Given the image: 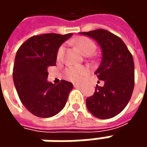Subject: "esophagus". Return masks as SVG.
<instances>
[{
	"label": "esophagus",
	"instance_id": "obj_1",
	"mask_svg": "<svg viewBox=\"0 0 147 147\" xmlns=\"http://www.w3.org/2000/svg\"><path fill=\"white\" fill-rule=\"evenodd\" d=\"M73 85H74V88H79V87L81 86V85H80V84H78V83H74Z\"/></svg>",
	"mask_w": 147,
	"mask_h": 147
}]
</instances>
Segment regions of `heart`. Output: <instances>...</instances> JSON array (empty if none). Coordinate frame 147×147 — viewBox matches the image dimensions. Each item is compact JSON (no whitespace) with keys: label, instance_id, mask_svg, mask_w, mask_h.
Segmentation results:
<instances>
[{"label":"heart","instance_id":"obj_1","mask_svg":"<svg viewBox=\"0 0 147 147\" xmlns=\"http://www.w3.org/2000/svg\"><path fill=\"white\" fill-rule=\"evenodd\" d=\"M74 43L75 44L79 51L83 55H91L96 50V44L92 39L87 37H78L74 40ZM65 51L64 46H60L57 51V59H59ZM89 73L88 68L83 66H69L65 69V74L68 79L74 82H81L82 79L87 76Z\"/></svg>","mask_w":147,"mask_h":147}]
</instances>
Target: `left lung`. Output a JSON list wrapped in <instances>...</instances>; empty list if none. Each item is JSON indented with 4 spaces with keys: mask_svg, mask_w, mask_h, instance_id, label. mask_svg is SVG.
<instances>
[{
    "mask_svg": "<svg viewBox=\"0 0 147 147\" xmlns=\"http://www.w3.org/2000/svg\"><path fill=\"white\" fill-rule=\"evenodd\" d=\"M96 40L101 47L102 59L95 74L104 81L86 100L88 110L98 119L119 115L128 103L134 88V63L121 38L105 29L79 32Z\"/></svg>",
    "mask_w": 147,
    "mask_h": 147,
    "instance_id": "8db88e82",
    "label": "left lung"
}]
</instances>
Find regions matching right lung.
Here are the masks:
<instances>
[{"label": "right lung", "instance_id": "1", "mask_svg": "<svg viewBox=\"0 0 147 147\" xmlns=\"http://www.w3.org/2000/svg\"><path fill=\"white\" fill-rule=\"evenodd\" d=\"M72 35L32 36L17 51L13 69L14 86L22 104L35 116L50 118L58 114L74 88L65 80L57 85L47 81L48 67L55 65L58 49Z\"/></svg>", "mask_w": 147, "mask_h": 147}]
</instances>
